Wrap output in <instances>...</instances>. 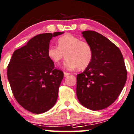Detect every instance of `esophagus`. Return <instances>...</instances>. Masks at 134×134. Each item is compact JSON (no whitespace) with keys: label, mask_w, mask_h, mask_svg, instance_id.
<instances>
[{"label":"esophagus","mask_w":134,"mask_h":134,"mask_svg":"<svg viewBox=\"0 0 134 134\" xmlns=\"http://www.w3.org/2000/svg\"><path fill=\"white\" fill-rule=\"evenodd\" d=\"M63 75H64V77H66V76H67L68 75H69V73H68V72H63Z\"/></svg>","instance_id":"34e87169"}]
</instances>
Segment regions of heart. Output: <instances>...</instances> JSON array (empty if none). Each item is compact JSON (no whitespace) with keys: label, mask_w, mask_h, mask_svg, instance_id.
Returning a JSON list of instances; mask_svg holds the SVG:
<instances>
[{"label":"heart","mask_w":134,"mask_h":134,"mask_svg":"<svg viewBox=\"0 0 134 134\" xmlns=\"http://www.w3.org/2000/svg\"><path fill=\"white\" fill-rule=\"evenodd\" d=\"M47 55L56 65H58L65 57V68L74 69L77 67L78 70L83 71L91 65L93 59V51L90 43L67 34L58 40V47H48Z\"/></svg>","instance_id":"1"}]
</instances>
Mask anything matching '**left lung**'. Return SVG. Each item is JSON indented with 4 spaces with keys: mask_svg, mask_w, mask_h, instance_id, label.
I'll use <instances>...</instances> for the list:
<instances>
[{
    "mask_svg": "<svg viewBox=\"0 0 134 134\" xmlns=\"http://www.w3.org/2000/svg\"><path fill=\"white\" fill-rule=\"evenodd\" d=\"M93 51L91 65L77 75L76 95L81 104L91 110L106 108L122 91L127 78L123 56L119 48L94 31L82 32Z\"/></svg>",
    "mask_w": 134,
    "mask_h": 134,
    "instance_id": "obj_1",
    "label": "left lung"
}]
</instances>
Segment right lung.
Returning <instances> with one entry per match:
<instances>
[{
	"label": "right lung",
	"mask_w": 134,
	"mask_h": 134,
	"mask_svg": "<svg viewBox=\"0 0 134 134\" xmlns=\"http://www.w3.org/2000/svg\"><path fill=\"white\" fill-rule=\"evenodd\" d=\"M63 32L36 36L14 51L8 65L7 76L16 100L26 110L43 113L56 104L63 72L54 68L47 55L52 37Z\"/></svg>",
	"instance_id": "obj_1"
}]
</instances>
